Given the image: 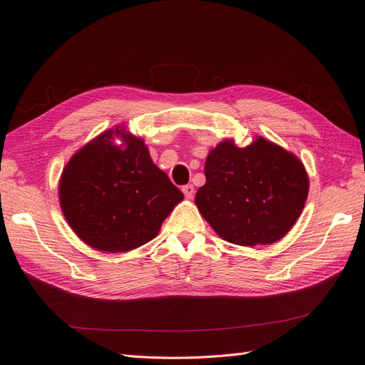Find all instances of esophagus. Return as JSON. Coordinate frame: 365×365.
Wrapping results in <instances>:
<instances>
[{
    "label": "esophagus",
    "instance_id": "1",
    "mask_svg": "<svg viewBox=\"0 0 365 365\" xmlns=\"http://www.w3.org/2000/svg\"><path fill=\"white\" fill-rule=\"evenodd\" d=\"M181 190H182V193H184V196L187 197V200H192L193 195H195V187H193L192 184H187V185H184Z\"/></svg>",
    "mask_w": 365,
    "mask_h": 365
}]
</instances>
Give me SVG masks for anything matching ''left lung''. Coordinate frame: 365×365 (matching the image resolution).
<instances>
[{
	"instance_id": "left-lung-1",
	"label": "left lung",
	"mask_w": 365,
	"mask_h": 365,
	"mask_svg": "<svg viewBox=\"0 0 365 365\" xmlns=\"http://www.w3.org/2000/svg\"><path fill=\"white\" fill-rule=\"evenodd\" d=\"M195 204L216 235L242 247L271 245L288 235L309 193L304 164L257 137L245 148L220 141L205 160Z\"/></svg>"
}]
</instances>
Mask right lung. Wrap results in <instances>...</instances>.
Segmentation results:
<instances>
[{
    "label": "right lung",
    "mask_w": 365,
    "mask_h": 365,
    "mask_svg": "<svg viewBox=\"0 0 365 365\" xmlns=\"http://www.w3.org/2000/svg\"><path fill=\"white\" fill-rule=\"evenodd\" d=\"M182 200L153 164L143 138L123 126L86 143L59 180L61 210L68 225L88 247L103 252H128L148 244Z\"/></svg>",
    "instance_id": "obj_1"
}]
</instances>
